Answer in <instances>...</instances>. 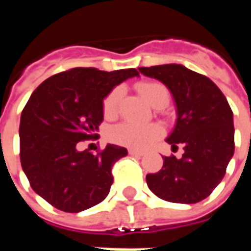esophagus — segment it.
Instances as JSON below:
<instances>
[{
  "label": "esophagus",
  "instance_id": "obj_1",
  "mask_svg": "<svg viewBox=\"0 0 251 251\" xmlns=\"http://www.w3.org/2000/svg\"><path fill=\"white\" fill-rule=\"evenodd\" d=\"M129 154L136 156V157H141V156H144V153L140 152V151H136V149H129Z\"/></svg>",
  "mask_w": 251,
  "mask_h": 251
}]
</instances>
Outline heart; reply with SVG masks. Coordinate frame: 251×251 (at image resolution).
<instances>
[{"label": "heart", "mask_w": 251, "mask_h": 251, "mask_svg": "<svg viewBox=\"0 0 251 251\" xmlns=\"http://www.w3.org/2000/svg\"><path fill=\"white\" fill-rule=\"evenodd\" d=\"M138 91L142 97L147 99L149 103L157 107L164 100H169L168 88L163 83L158 82H144L140 83ZM122 88L115 87L110 91L103 100V114L107 118H113L118 111ZM163 126L158 124H137L131 121L121 122L118 125L113 126L109 131V138L115 144H120L124 147L133 148V149H145L153 141L163 134Z\"/></svg>", "instance_id": "b5f03b06"}]
</instances>
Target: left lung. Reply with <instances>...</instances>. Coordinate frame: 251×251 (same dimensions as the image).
Returning a JSON list of instances; mask_svg holds the SVG:
<instances>
[{
    "label": "left lung",
    "mask_w": 251,
    "mask_h": 251,
    "mask_svg": "<svg viewBox=\"0 0 251 251\" xmlns=\"http://www.w3.org/2000/svg\"><path fill=\"white\" fill-rule=\"evenodd\" d=\"M141 74L163 82L177 109L172 149L183 147V157L164 156L163 168L147 175V184L160 199L198 203L210 196L226 174L234 154L232 110L210 77L181 64L140 67Z\"/></svg>",
    "instance_id": "obj_1"
}]
</instances>
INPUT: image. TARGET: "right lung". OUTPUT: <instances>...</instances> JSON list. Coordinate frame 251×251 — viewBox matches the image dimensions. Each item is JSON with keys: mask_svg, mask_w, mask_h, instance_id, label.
Returning a JSON list of instances; mask_svg holds the SVG:
<instances>
[{"mask_svg": "<svg viewBox=\"0 0 251 251\" xmlns=\"http://www.w3.org/2000/svg\"><path fill=\"white\" fill-rule=\"evenodd\" d=\"M136 68L99 71L76 67L48 77L30 95L20 121V160L36 194L57 210L80 212L109 195L111 168L127 151L107 145L97 154L77 144L97 140L103 99Z\"/></svg>", "mask_w": 251, "mask_h": 251, "instance_id": "add662e5", "label": "right lung"}]
</instances>
